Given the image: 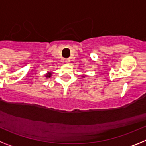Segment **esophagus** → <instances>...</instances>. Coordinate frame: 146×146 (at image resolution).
Wrapping results in <instances>:
<instances>
[{"mask_svg": "<svg viewBox=\"0 0 146 146\" xmlns=\"http://www.w3.org/2000/svg\"><path fill=\"white\" fill-rule=\"evenodd\" d=\"M69 62H70V59L69 58L65 59V63H66V64H69Z\"/></svg>", "mask_w": 146, "mask_h": 146, "instance_id": "obj_1", "label": "esophagus"}]
</instances>
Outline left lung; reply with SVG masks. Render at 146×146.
Masks as SVG:
<instances>
[{"label":"left lung","mask_w":146,"mask_h":146,"mask_svg":"<svg viewBox=\"0 0 146 146\" xmlns=\"http://www.w3.org/2000/svg\"><path fill=\"white\" fill-rule=\"evenodd\" d=\"M84 77V76H83V77Z\"/></svg>","instance_id":"1"}]
</instances>
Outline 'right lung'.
Returning a JSON list of instances; mask_svg holds the SVG:
<instances>
[{
  "label": "right lung",
  "mask_w": 146,
  "mask_h": 146,
  "mask_svg": "<svg viewBox=\"0 0 146 146\" xmlns=\"http://www.w3.org/2000/svg\"><path fill=\"white\" fill-rule=\"evenodd\" d=\"M51 75H52V72H48V73H47V74H46L45 77H47V78H50V77H51Z\"/></svg>",
  "instance_id": "right-lung-1"
}]
</instances>
